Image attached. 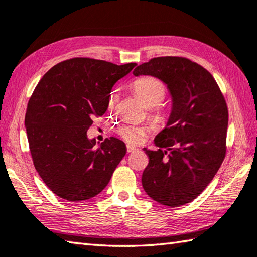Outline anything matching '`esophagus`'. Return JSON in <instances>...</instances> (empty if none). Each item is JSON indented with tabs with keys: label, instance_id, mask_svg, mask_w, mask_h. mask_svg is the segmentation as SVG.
Returning <instances> with one entry per match:
<instances>
[{
	"label": "esophagus",
	"instance_id": "esophagus-1",
	"mask_svg": "<svg viewBox=\"0 0 257 257\" xmlns=\"http://www.w3.org/2000/svg\"><path fill=\"white\" fill-rule=\"evenodd\" d=\"M135 151H137L136 147H134L132 145H127V152H128V153H132V152H135Z\"/></svg>",
	"mask_w": 257,
	"mask_h": 257
}]
</instances>
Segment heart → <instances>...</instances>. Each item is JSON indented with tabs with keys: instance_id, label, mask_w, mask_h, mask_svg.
Returning <instances> with one entry per match:
<instances>
[{
	"instance_id": "b5f03b06",
	"label": "heart",
	"mask_w": 257,
	"mask_h": 257,
	"mask_svg": "<svg viewBox=\"0 0 257 257\" xmlns=\"http://www.w3.org/2000/svg\"><path fill=\"white\" fill-rule=\"evenodd\" d=\"M134 89L147 107H150V115L156 122L163 123L169 118L165 107L161 105L167 94V87L162 81L153 77H144L135 81ZM114 103V98L110 99V106ZM150 129L144 125L135 123H123L118 128V135L129 144H139L149 134Z\"/></svg>"
}]
</instances>
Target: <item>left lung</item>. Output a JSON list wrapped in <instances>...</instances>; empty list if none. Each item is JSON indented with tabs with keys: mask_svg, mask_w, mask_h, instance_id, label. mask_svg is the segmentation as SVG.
Listing matches in <instances>:
<instances>
[{
	"mask_svg": "<svg viewBox=\"0 0 257 257\" xmlns=\"http://www.w3.org/2000/svg\"><path fill=\"white\" fill-rule=\"evenodd\" d=\"M168 85L173 107L168 125L154 139L158 151L144 149L149 164L143 188L162 205L177 207L202 194L227 153L228 106L214 78L184 56H159L134 70Z\"/></svg>",
	"mask_w": 257,
	"mask_h": 257,
	"instance_id": "left-lung-1",
	"label": "left lung"
}]
</instances>
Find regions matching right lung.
<instances>
[{"instance_id": "right-lung-1", "label": "right lung", "mask_w": 257, "mask_h": 257, "mask_svg": "<svg viewBox=\"0 0 257 257\" xmlns=\"http://www.w3.org/2000/svg\"><path fill=\"white\" fill-rule=\"evenodd\" d=\"M135 66L72 58L37 84L26 110V132L35 169L56 196L86 201L108 184L125 154L124 143L110 137L96 146L87 130L107 110L113 85Z\"/></svg>"}]
</instances>
